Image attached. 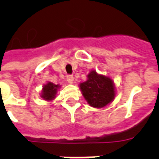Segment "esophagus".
Listing matches in <instances>:
<instances>
[{
    "mask_svg": "<svg viewBox=\"0 0 159 159\" xmlns=\"http://www.w3.org/2000/svg\"><path fill=\"white\" fill-rule=\"evenodd\" d=\"M73 80H74V77H73V76L72 75H67V81L68 83H70V84H72V82H73Z\"/></svg>",
    "mask_w": 159,
    "mask_h": 159,
    "instance_id": "34e87169",
    "label": "esophagus"
}]
</instances>
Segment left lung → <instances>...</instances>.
Returning a JSON list of instances; mask_svg holds the SVG:
<instances>
[{
  "instance_id": "obj_1",
  "label": "left lung",
  "mask_w": 159,
  "mask_h": 159,
  "mask_svg": "<svg viewBox=\"0 0 159 159\" xmlns=\"http://www.w3.org/2000/svg\"><path fill=\"white\" fill-rule=\"evenodd\" d=\"M87 77L88 79L80 84V88L90 106L102 108L113 101L115 87L112 80L98 75L95 71L90 72Z\"/></svg>"
}]
</instances>
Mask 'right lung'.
Segmentation results:
<instances>
[{
    "instance_id": "1",
    "label": "right lung",
    "mask_w": 159,
    "mask_h": 159,
    "mask_svg": "<svg viewBox=\"0 0 159 159\" xmlns=\"http://www.w3.org/2000/svg\"><path fill=\"white\" fill-rule=\"evenodd\" d=\"M58 87H59L58 85H55L52 82H48V84H46L43 88L42 97L47 101L53 100L55 97V94L57 92V89L58 88Z\"/></svg>"
}]
</instances>
